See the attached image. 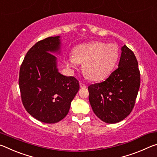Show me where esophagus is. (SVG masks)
Masks as SVG:
<instances>
[{
  "instance_id": "obj_1",
  "label": "esophagus",
  "mask_w": 157,
  "mask_h": 157,
  "mask_svg": "<svg viewBox=\"0 0 157 157\" xmlns=\"http://www.w3.org/2000/svg\"><path fill=\"white\" fill-rule=\"evenodd\" d=\"M79 86H80V88H82V89H84V88H86V85H85L83 83H82V82L79 83Z\"/></svg>"
}]
</instances>
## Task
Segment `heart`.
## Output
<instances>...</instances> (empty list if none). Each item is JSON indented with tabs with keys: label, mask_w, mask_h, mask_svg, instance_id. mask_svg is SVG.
Instances as JSON below:
<instances>
[{
	"label": "heart",
	"mask_w": 157,
	"mask_h": 157,
	"mask_svg": "<svg viewBox=\"0 0 157 157\" xmlns=\"http://www.w3.org/2000/svg\"><path fill=\"white\" fill-rule=\"evenodd\" d=\"M120 51L114 44L95 41L80 44L73 50V55L66 59L67 67L75 70L82 63V71L92 81H101L112 73L118 62Z\"/></svg>",
	"instance_id": "b5f03b06"
}]
</instances>
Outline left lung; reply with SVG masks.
I'll list each match as a JSON object with an SVG mask.
<instances>
[{
	"label": "left lung",
	"instance_id": "obj_1",
	"mask_svg": "<svg viewBox=\"0 0 157 157\" xmlns=\"http://www.w3.org/2000/svg\"><path fill=\"white\" fill-rule=\"evenodd\" d=\"M121 50L118 68L104 82L88 87L94 113L109 124L118 123L129 116L140 87V71L134 52L125 45Z\"/></svg>",
	"mask_w": 157,
	"mask_h": 157
}]
</instances>
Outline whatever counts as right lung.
I'll list each match as a JSON object with an SVG mask.
<instances>
[{
  "label": "right lung",
  "instance_id": "right-lung-1",
  "mask_svg": "<svg viewBox=\"0 0 157 157\" xmlns=\"http://www.w3.org/2000/svg\"><path fill=\"white\" fill-rule=\"evenodd\" d=\"M60 36L48 37L28 50L21 66L18 84L21 100L30 115L45 123H56L66 117L79 89L75 77L59 73L57 57Z\"/></svg>",
  "mask_w": 157,
  "mask_h": 157
}]
</instances>
